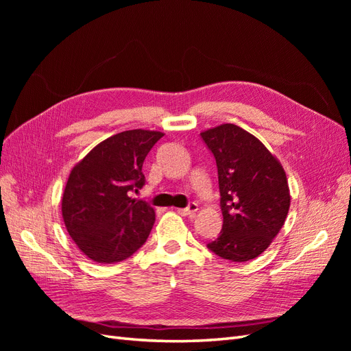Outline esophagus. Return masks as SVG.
<instances>
[{"instance_id": "34e87169", "label": "esophagus", "mask_w": 351, "mask_h": 351, "mask_svg": "<svg viewBox=\"0 0 351 351\" xmlns=\"http://www.w3.org/2000/svg\"><path fill=\"white\" fill-rule=\"evenodd\" d=\"M196 210H197V205L196 204H190L187 208L177 209L178 214L183 215V217H193L196 214Z\"/></svg>"}]
</instances>
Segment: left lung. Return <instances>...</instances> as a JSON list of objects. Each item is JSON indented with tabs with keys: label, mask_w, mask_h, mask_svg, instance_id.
<instances>
[{
	"label": "left lung",
	"mask_w": 351,
	"mask_h": 351,
	"mask_svg": "<svg viewBox=\"0 0 351 351\" xmlns=\"http://www.w3.org/2000/svg\"><path fill=\"white\" fill-rule=\"evenodd\" d=\"M218 168L222 230L208 247L222 259L247 262L268 249L290 209L281 162L258 137L236 124L200 133Z\"/></svg>",
	"instance_id": "obj_1"
}]
</instances>
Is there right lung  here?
Returning a JSON list of instances; mask_svg holds the SVG:
<instances>
[{
    "label": "right lung",
    "mask_w": 351,
    "mask_h": 351,
    "mask_svg": "<svg viewBox=\"0 0 351 351\" xmlns=\"http://www.w3.org/2000/svg\"><path fill=\"white\" fill-rule=\"evenodd\" d=\"M162 136L142 129L121 132L73 167L61 200L62 219L73 241L93 262L130 258L149 236L155 210L130 192L143 187V161Z\"/></svg>",
    "instance_id": "1"
}]
</instances>
